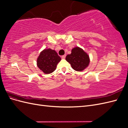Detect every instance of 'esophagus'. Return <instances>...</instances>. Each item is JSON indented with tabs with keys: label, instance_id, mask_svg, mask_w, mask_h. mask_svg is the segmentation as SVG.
<instances>
[{
	"label": "esophagus",
	"instance_id": "esophagus-1",
	"mask_svg": "<svg viewBox=\"0 0 128 128\" xmlns=\"http://www.w3.org/2000/svg\"><path fill=\"white\" fill-rule=\"evenodd\" d=\"M66 56V55L64 54V56H61V58H62V59H64Z\"/></svg>",
	"mask_w": 128,
	"mask_h": 128
}]
</instances>
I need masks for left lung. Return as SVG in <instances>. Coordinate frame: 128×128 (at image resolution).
Masks as SVG:
<instances>
[{"mask_svg":"<svg viewBox=\"0 0 128 128\" xmlns=\"http://www.w3.org/2000/svg\"><path fill=\"white\" fill-rule=\"evenodd\" d=\"M72 69L77 72H81L86 69L90 63V59L88 54L80 48L76 47L72 50L70 54L66 58Z\"/></svg>","mask_w":128,"mask_h":128,"instance_id":"8db88e82","label":"left lung"}]
</instances>
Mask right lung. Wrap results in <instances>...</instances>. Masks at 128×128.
Segmentation results:
<instances>
[{
  "mask_svg": "<svg viewBox=\"0 0 128 128\" xmlns=\"http://www.w3.org/2000/svg\"><path fill=\"white\" fill-rule=\"evenodd\" d=\"M61 60L54 50L45 49L42 51L37 60L38 67L46 74L52 73L56 70L57 64Z\"/></svg>",
  "mask_w": 128,
  "mask_h": 128,
  "instance_id": "1",
  "label": "right lung"
}]
</instances>
